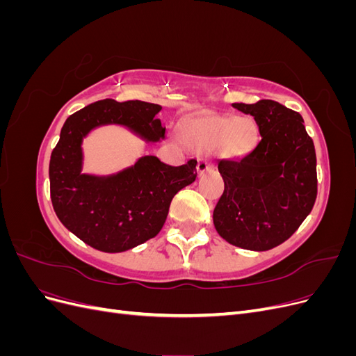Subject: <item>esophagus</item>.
Here are the masks:
<instances>
[{
  "mask_svg": "<svg viewBox=\"0 0 356 356\" xmlns=\"http://www.w3.org/2000/svg\"><path fill=\"white\" fill-rule=\"evenodd\" d=\"M213 169H215V165H213V161L211 159H200L199 160V163H197V174H199V177H202L204 172L213 170Z\"/></svg>",
  "mask_w": 356,
  "mask_h": 356,
  "instance_id": "esophagus-1",
  "label": "esophagus"
}]
</instances>
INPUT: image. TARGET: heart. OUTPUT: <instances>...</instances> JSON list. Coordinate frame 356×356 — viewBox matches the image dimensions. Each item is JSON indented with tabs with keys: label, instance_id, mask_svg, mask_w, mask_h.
Listing matches in <instances>:
<instances>
[{
	"label": "heart",
	"instance_id": "heart-1",
	"mask_svg": "<svg viewBox=\"0 0 356 356\" xmlns=\"http://www.w3.org/2000/svg\"><path fill=\"white\" fill-rule=\"evenodd\" d=\"M184 143L196 152H209L218 145L221 156L241 159L255 148L258 129L250 117L209 115L186 129Z\"/></svg>",
	"mask_w": 356,
	"mask_h": 356
}]
</instances>
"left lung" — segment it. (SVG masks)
I'll return each instance as SVG.
<instances>
[{
    "mask_svg": "<svg viewBox=\"0 0 356 356\" xmlns=\"http://www.w3.org/2000/svg\"><path fill=\"white\" fill-rule=\"evenodd\" d=\"M251 114L261 139L239 160H220L224 191L213 225L229 243L267 251L294 234L318 195L316 153L303 117L282 104L261 99L233 104Z\"/></svg>",
    "mask_w": 356,
    "mask_h": 356,
    "instance_id": "8db88e82",
    "label": "left lung"
}]
</instances>
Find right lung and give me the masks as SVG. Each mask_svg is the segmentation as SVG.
Masks as SVG:
<instances>
[{
  "instance_id": "right-lung-1",
  "label": "right lung",
  "mask_w": 356,
  "mask_h": 356,
  "mask_svg": "<svg viewBox=\"0 0 356 356\" xmlns=\"http://www.w3.org/2000/svg\"><path fill=\"white\" fill-rule=\"evenodd\" d=\"M161 106L144 101L93 102L67 118L53 148L49 178L53 209L84 243L104 252H123L161 230L170 202L196 179L195 159L169 166L156 156L110 177L81 174L83 138L102 124H122L145 141H160L166 129L156 115Z\"/></svg>"
}]
</instances>
